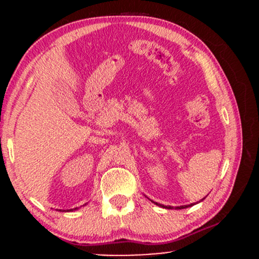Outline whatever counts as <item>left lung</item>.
Segmentation results:
<instances>
[{"mask_svg":"<svg viewBox=\"0 0 259 259\" xmlns=\"http://www.w3.org/2000/svg\"><path fill=\"white\" fill-rule=\"evenodd\" d=\"M156 204H158V206H160V207H164V206H162V204H159V203H156ZM190 206H192V204H190ZM186 207H189V206H180V207H177V208H178V209H183V208H186ZM165 208H171V206L165 207Z\"/></svg>","mask_w":259,"mask_h":259,"instance_id":"obj_1","label":"left lung"}]
</instances>
